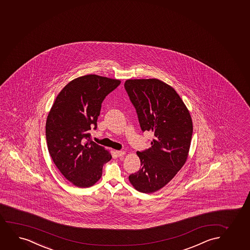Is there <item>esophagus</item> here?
Masks as SVG:
<instances>
[{
    "mask_svg": "<svg viewBox=\"0 0 250 250\" xmlns=\"http://www.w3.org/2000/svg\"><path fill=\"white\" fill-rule=\"evenodd\" d=\"M115 153L117 155L118 157H122L125 154V151H116Z\"/></svg>",
    "mask_w": 250,
    "mask_h": 250,
    "instance_id": "obj_1",
    "label": "esophagus"
}]
</instances>
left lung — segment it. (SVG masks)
I'll return each mask as SVG.
<instances>
[{
  "instance_id": "1",
  "label": "left lung",
  "mask_w": 250,
  "mask_h": 250,
  "mask_svg": "<svg viewBox=\"0 0 250 250\" xmlns=\"http://www.w3.org/2000/svg\"><path fill=\"white\" fill-rule=\"evenodd\" d=\"M125 88L142 131L154 136L151 147L136 152L142 168L129 180L136 190L151 194L170 182L185 165L193 133L191 116L175 90L158 79H129Z\"/></svg>"
}]
</instances>
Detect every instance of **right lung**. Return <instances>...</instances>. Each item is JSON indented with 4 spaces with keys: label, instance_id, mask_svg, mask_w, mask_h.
<instances>
[{
    "label": "right lung",
    "instance_id": "right-lung-1",
    "mask_svg": "<svg viewBox=\"0 0 250 250\" xmlns=\"http://www.w3.org/2000/svg\"><path fill=\"white\" fill-rule=\"evenodd\" d=\"M120 84V80L98 75L77 77L65 85L50 108L45 125L49 155L60 172L77 187L95 185L104 164L111 160V154L91 141L88 132L97 128L105 97Z\"/></svg>",
    "mask_w": 250,
    "mask_h": 250
}]
</instances>
